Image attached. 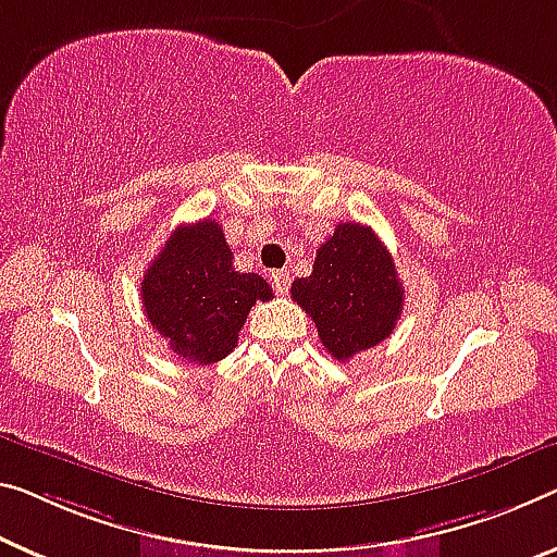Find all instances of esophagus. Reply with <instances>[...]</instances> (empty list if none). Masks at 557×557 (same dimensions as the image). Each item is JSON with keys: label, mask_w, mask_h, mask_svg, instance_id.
Returning <instances> with one entry per match:
<instances>
[{"label": "esophagus", "mask_w": 557, "mask_h": 557, "mask_svg": "<svg viewBox=\"0 0 557 557\" xmlns=\"http://www.w3.org/2000/svg\"><path fill=\"white\" fill-rule=\"evenodd\" d=\"M271 281H273V288H276V294H288L290 288V276L288 271H271Z\"/></svg>", "instance_id": "1"}]
</instances>
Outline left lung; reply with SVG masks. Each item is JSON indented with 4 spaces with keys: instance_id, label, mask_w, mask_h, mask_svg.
<instances>
[{
    "instance_id": "1",
    "label": "left lung",
    "mask_w": 557,
    "mask_h": 557,
    "mask_svg": "<svg viewBox=\"0 0 557 557\" xmlns=\"http://www.w3.org/2000/svg\"><path fill=\"white\" fill-rule=\"evenodd\" d=\"M290 298L311 315L329 354L348 361L391 336L406 296L373 228L346 221L315 249L311 276L294 281Z\"/></svg>"
}]
</instances>
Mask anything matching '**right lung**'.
I'll use <instances>...</instances> for the list:
<instances>
[{"mask_svg":"<svg viewBox=\"0 0 557 557\" xmlns=\"http://www.w3.org/2000/svg\"><path fill=\"white\" fill-rule=\"evenodd\" d=\"M259 273L234 269L224 228L203 219L178 226L141 281L144 313L169 348L189 363H216L236 348L256 301H271Z\"/></svg>","mask_w":557,"mask_h":557,"instance_id":"obj_1","label":"right lung"}]
</instances>
